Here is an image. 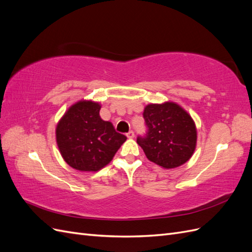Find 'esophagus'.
Wrapping results in <instances>:
<instances>
[{"instance_id": "1", "label": "esophagus", "mask_w": 252, "mask_h": 252, "mask_svg": "<svg viewBox=\"0 0 252 252\" xmlns=\"http://www.w3.org/2000/svg\"><path fill=\"white\" fill-rule=\"evenodd\" d=\"M126 135H127L128 139H132V138H134V132L132 130H130Z\"/></svg>"}]
</instances>
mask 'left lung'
I'll list each match as a JSON object with an SVG mask.
<instances>
[{
	"instance_id": "left-lung-1",
	"label": "left lung",
	"mask_w": 252,
	"mask_h": 252,
	"mask_svg": "<svg viewBox=\"0 0 252 252\" xmlns=\"http://www.w3.org/2000/svg\"><path fill=\"white\" fill-rule=\"evenodd\" d=\"M143 117L148 127L145 138L136 142L149 161L172 169L185 164L192 157L197 132L191 116L174 102L148 104Z\"/></svg>"
}]
</instances>
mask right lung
Wrapping results in <instances>:
<instances>
[{
	"mask_svg": "<svg viewBox=\"0 0 252 252\" xmlns=\"http://www.w3.org/2000/svg\"><path fill=\"white\" fill-rule=\"evenodd\" d=\"M101 104L81 100L71 105L56 128V139L64 161L79 171H98L108 165L126 136L100 117Z\"/></svg>",
	"mask_w": 252,
	"mask_h": 252,
	"instance_id": "add662e5",
	"label": "right lung"
}]
</instances>
